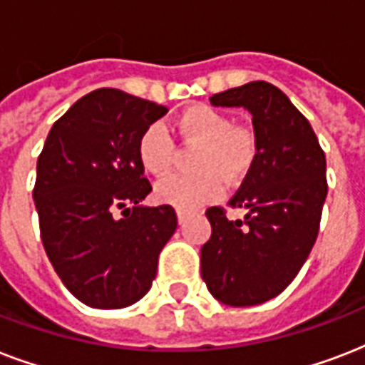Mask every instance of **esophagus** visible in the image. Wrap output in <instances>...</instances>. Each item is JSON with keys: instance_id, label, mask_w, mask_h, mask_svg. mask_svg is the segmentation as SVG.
Here are the masks:
<instances>
[{"instance_id": "1", "label": "esophagus", "mask_w": 365, "mask_h": 365, "mask_svg": "<svg viewBox=\"0 0 365 365\" xmlns=\"http://www.w3.org/2000/svg\"><path fill=\"white\" fill-rule=\"evenodd\" d=\"M176 216H178V223L182 225V223L185 222V220H187L189 212H187V210H182V208H178V210H176Z\"/></svg>"}]
</instances>
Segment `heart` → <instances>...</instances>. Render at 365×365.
Masks as SVG:
<instances>
[{"label":"heart","instance_id":"heart-1","mask_svg":"<svg viewBox=\"0 0 365 365\" xmlns=\"http://www.w3.org/2000/svg\"><path fill=\"white\" fill-rule=\"evenodd\" d=\"M178 128L187 142L200 143L191 174H172L157 183L160 202L193 210L217 199L227 180L240 182L257 157V140L246 126L233 125L231 117L212 106H191L178 117ZM176 148L160 121L151 123L138 138V159L149 174L165 176L174 165Z\"/></svg>","mask_w":365,"mask_h":365}]
</instances>
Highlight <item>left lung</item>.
Listing matches in <instances>:
<instances>
[{
	"label": "left lung",
	"instance_id": "1",
	"mask_svg": "<svg viewBox=\"0 0 365 365\" xmlns=\"http://www.w3.org/2000/svg\"><path fill=\"white\" fill-rule=\"evenodd\" d=\"M210 104L252 113L257 157L229 200L248 212L244 220H229L222 206L206 210L212 237L200 248V274L225 305H259L288 288L317 242L326 155L311 123L271 83L229 88Z\"/></svg>",
	"mask_w": 365,
	"mask_h": 365
}]
</instances>
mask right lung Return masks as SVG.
I'll list each match as a JSON object with an SVG mask.
<instances>
[{
  "label": "right lung",
  "instance_id": "add662e5",
  "mask_svg": "<svg viewBox=\"0 0 365 365\" xmlns=\"http://www.w3.org/2000/svg\"><path fill=\"white\" fill-rule=\"evenodd\" d=\"M166 111L119 88H98L54 123L37 159L43 248L85 305L123 309L142 299L176 231L170 205H142L151 183L138 159V138Z\"/></svg>",
  "mask_w": 365,
  "mask_h": 365
}]
</instances>
